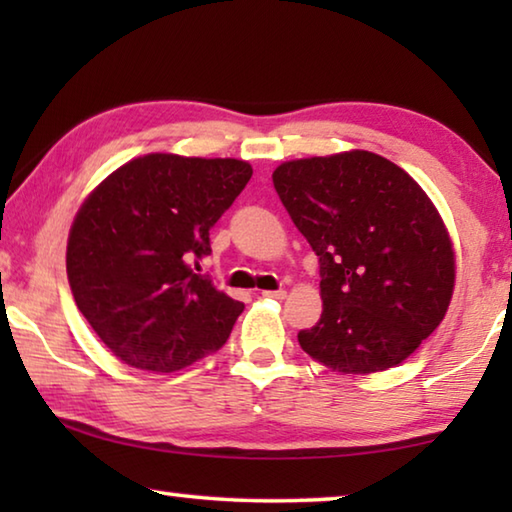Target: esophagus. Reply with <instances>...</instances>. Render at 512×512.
Instances as JSON below:
<instances>
[{
	"label": "esophagus",
	"instance_id": "1",
	"mask_svg": "<svg viewBox=\"0 0 512 512\" xmlns=\"http://www.w3.org/2000/svg\"><path fill=\"white\" fill-rule=\"evenodd\" d=\"M262 296H266V298H275V300H284V298H287V291H284V289H277V291H262Z\"/></svg>",
	"mask_w": 512,
	"mask_h": 512
}]
</instances>
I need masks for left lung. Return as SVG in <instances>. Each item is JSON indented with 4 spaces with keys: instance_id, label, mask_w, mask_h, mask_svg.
Instances as JSON below:
<instances>
[{
    "instance_id": "left-lung-1",
    "label": "left lung",
    "mask_w": 512,
    "mask_h": 512,
    "mask_svg": "<svg viewBox=\"0 0 512 512\" xmlns=\"http://www.w3.org/2000/svg\"><path fill=\"white\" fill-rule=\"evenodd\" d=\"M273 185L320 264L323 314L300 348L345 375L402 363L454 291L452 241L429 196L370 151L284 162Z\"/></svg>"
}]
</instances>
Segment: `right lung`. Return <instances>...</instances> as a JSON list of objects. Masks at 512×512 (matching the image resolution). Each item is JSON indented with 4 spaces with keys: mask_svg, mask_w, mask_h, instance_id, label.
Masks as SVG:
<instances>
[{
    "mask_svg": "<svg viewBox=\"0 0 512 512\" xmlns=\"http://www.w3.org/2000/svg\"><path fill=\"white\" fill-rule=\"evenodd\" d=\"M250 176L244 160L149 153L85 198L69 230L67 277L115 357L173 372L223 348L244 302L196 271L212 253L210 228Z\"/></svg>",
    "mask_w": 512,
    "mask_h": 512,
    "instance_id": "add662e5",
    "label": "right lung"
}]
</instances>
